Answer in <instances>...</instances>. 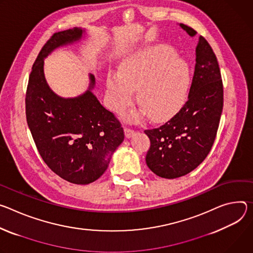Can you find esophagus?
I'll use <instances>...</instances> for the list:
<instances>
[{
	"label": "esophagus",
	"instance_id": "esophagus-1",
	"mask_svg": "<svg viewBox=\"0 0 253 253\" xmlns=\"http://www.w3.org/2000/svg\"><path fill=\"white\" fill-rule=\"evenodd\" d=\"M134 133H135V131H134L133 129L128 128V127H126V128H125V134H126V137L129 138V137L133 136V134H134Z\"/></svg>",
	"mask_w": 253,
	"mask_h": 253
}]
</instances>
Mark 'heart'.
Returning <instances> with one entry per match:
<instances>
[{
    "label": "heart",
    "mask_w": 253,
    "mask_h": 253,
    "mask_svg": "<svg viewBox=\"0 0 253 253\" xmlns=\"http://www.w3.org/2000/svg\"><path fill=\"white\" fill-rule=\"evenodd\" d=\"M176 52L168 46H156L136 52L121 64V72L111 71L106 79V97L116 112L126 108L137 89L141 104L127 116L139 121L147 114L155 122L173 117L186 101L190 87L187 63L176 58Z\"/></svg>",
    "instance_id": "b5f03b06"
}]
</instances>
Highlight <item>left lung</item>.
<instances>
[{"label": "left lung", "instance_id": "obj_1", "mask_svg": "<svg viewBox=\"0 0 253 253\" xmlns=\"http://www.w3.org/2000/svg\"><path fill=\"white\" fill-rule=\"evenodd\" d=\"M179 26L190 37L197 34L191 27ZM195 52V71L187 102L169 122L145 130L151 141L146 162L161 178L176 179L196 169L208 156L219 126L223 85L218 61L202 36Z\"/></svg>", "mask_w": 253, "mask_h": 253}]
</instances>
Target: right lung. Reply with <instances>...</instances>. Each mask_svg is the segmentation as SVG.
Returning a JSON list of instances; mask_svg holds the SVG:
<instances>
[{
    "mask_svg": "<svg viewBox=\"0 0 253 253\" xmlns=\"http://www.w3.org/2000/svg\"><path fill=\"white\" fill-rule=\"evenodd\" d=\"M85 36L86 30L77 27L55 33L37 56L26 93L27 123L40 156L56 175L77 185L96 181L125 138L120 122L93 93L94 75L89 74L85 92L67 98L46 81L45 58Z\"/></svg>",
    "mask_w": 253,
    "mask_h": 253,
    "instance_id": "right-lung-1",
    "label": "right lung"
}]
</instances>
